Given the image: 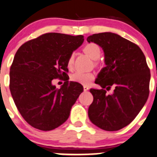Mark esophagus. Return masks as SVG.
I'll return each instance as SVG.
<instances>
[{"label":"esophagus","mask_w":157,"mask_h":157,"mask_svg":"<svg viewBox=\"0 0 157 157\" xmlns=\"http://www.w3.org/2000/svg\"><path fill=\"white\" fill-rule=\"evenodd\" d=\"M83 88H84V90H85V91H87V90H88V89H89V88H88V86H84Z\"/></svg>","instance_id":"1"}]
</instances>
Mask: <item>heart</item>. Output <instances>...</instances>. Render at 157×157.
<instances>
[{
    "label": "heart",
    "mask_w": 157,
    "mask_h": 157,
    "mask_svg": "<svg viewBox=\"0 0 157 157\" xmlns=\"http://www.w3.org/2000/svg\"><path fill=\"white\" fill-rule=\"evenodd\" d=\"M84 52L88 55L92 59H98L101 56V49L98 44L94 43H90L85 45L84 48ZM74 54H72L69 56L67 61V67L72 68L73 64ZM94 78V75L92 72H85L77 71L71 75V80L82 85H88L93 79Z\"/></svg>",
    "instance_id": "1"
}]
</instances>
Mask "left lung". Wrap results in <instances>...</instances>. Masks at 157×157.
<instances>
[{
  "label": "left lung",
  "instance_id": "1",
  "mask_svg": "<svg viewBox=\"0 0 157 157\" xmlns=\"http://www.w3.org/2000/svg\"><path fill=\"white\" fill-rule=\"evenodd\" d=\"M87 41L102 48L106 65L95 80L102 89H90L94 101L88 116L100 128L118 131L135 119L147 101L151 72L146 58L138 45L112 32L94 34ZM112 86L114 91L107 95Z\"/></svg>",
  "mask_w": 157,
  "mask_h": 157
}]
</instances>
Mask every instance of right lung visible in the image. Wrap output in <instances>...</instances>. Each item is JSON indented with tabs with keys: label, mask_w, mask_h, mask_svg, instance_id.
<instances>
[{
	"label": "right lung",
	"mask_w": 157,
	"mask_h": 157,
	"mask_svg": "<svg viewBox=\"0 0 157 157\" xmlns=\"http://www.w3.org/2000/svg\"><path fill=\"white\" fill-rule=\"evenodd\" d=\"M83 41V35L47 33L23 44L16 53L10 89L19 112L32 127L51 131L69 118L83 86L68 79L58 89L52 80L67 76L68 59Z\"/></svg>",
	"instance_id": "add662e5"
}]
</instances>
